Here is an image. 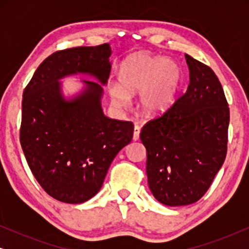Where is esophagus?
Masks as SVG:
<instances>
[{
    "label": "esophagus",
    "mask_w": 249,
    "mask_h": 249,
    "mask_svg": "<svg viewBox=\"0 0 249 249\" xmlns=\"http://www.w3.org/2000/svg\"><path fill=\"white\" fill-rule=\"evenodd\" d=\"M139 134H141V127H139L138 124H136L135 129H134V136H132V139H134V141H138Z\"/></svg>",
    "instance_id": "obj_1"
}]
</instances>
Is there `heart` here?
Returning <instances> with one entry per match:
<instances>
[{
	"instance_id": "b5f03b06",
	"label": "heart",
	"mask_w": 249,
	"mask_h": 249,
	"mask_svg": "<svg viewBox=\"0 0 249 249\" xmlns=\"http://www.w3.org/2000/svg\"><path fill=\"white\" fill-rule=\"evenodd\" d=\"M180 78L175 61L146 53L134 54L119 69V85L111 88L112 100L119 107H125L129 95L139 90V105L145 113H163L176 100Z\"/></svg>"
}]
</instances>
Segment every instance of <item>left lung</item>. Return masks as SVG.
<instances>
[{
	"label": "left lung",
	"instance_id": "left-lung-1",
	"mask_svg": "<svg viewBox=\"0 0 249 249\" xmlns=\"http://www.w3.org/2000/svg\"><path fill=\"white\" fill-rule=\"evenodd\" d=\"M189 85L172 107L142 128L153 196L168 206L189 205L210 188L227 156L230 112L209 66L186 54Z\"/></svg>",
	"mask_w": 249,
	"mask_h": 249
}]
</instances>
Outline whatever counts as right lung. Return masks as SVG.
Listing matches in <instances>:
<instances>
[{"mask_svg": "<svg viewBox=\"0 0 249 249\" xmlns=\"http://www.w3.org/2000/svg\"><path fill=\"white\" fill-rule=\"evenodd\" d=\"M108 44L67 49L46 57L22 96L20 144L34 177L60 202L80 204L96 195L115 155L132 139L130 121L105 117L102 85L110 77ZM87 73L101 83L68 101L58 80Z\"/></svg>", "mask_w": 249, "mask_h": 249, "instance_id": "add662e5", "label": "right lung"}]
</instances>
